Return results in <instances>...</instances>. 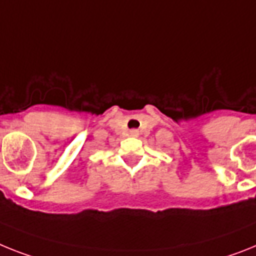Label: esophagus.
<instances>
[{"label": "esophagus", "instance_id": "34e87169", "mask_svg": "<svg viewBox=\"0 0 256 256\" xmlns=\"http://www.w3.org/2000/svg\"><path fill=\"white\" fill-rule=\"evenodd\" d=\"M130 134H132V135H136V130H132V132H130Z\"/></svg>", "mask_w": 256, "mask_h": 256}]
</instances>
